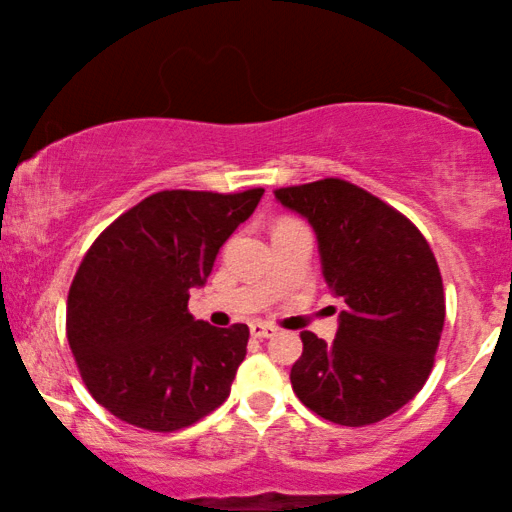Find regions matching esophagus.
<instances>
[{
	"label": "esophagus",
	"mask_w": 512,
	"mask_h": 512,
	"mask_svg": "<svg viewBox=\"0 0 512 512\" xmlns=\"http://www.w3.org/2000/svg\"><path fill=\"white\" fill-rule=\"evenodd\" d=\"M249 331L254 338H270V335L277 333V328L270 324H263V321H254V324L249 326Z\"/></svg>",
	"instance_id": "34e87169"
}]
</instances>
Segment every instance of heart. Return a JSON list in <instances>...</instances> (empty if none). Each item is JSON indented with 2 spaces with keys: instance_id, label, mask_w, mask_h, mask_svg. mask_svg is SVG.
<instances>
[{
  "instance_id": "1",
  "label": "heart",
  "mask_w": 512,
  "mask_h": 512,
  "mask_svg": "<svg viewBox=\"0 0 512 512\" xmlns=\"http://www.w3.org/2000/svg\"><path fill=\"white\" fill-rule=\"evenodd\" d=\"M284 223H293V221H289V219H284V221H279V226H284Z\"/></svg>"
}]
</instances>
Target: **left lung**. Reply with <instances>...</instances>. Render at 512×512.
Segmentation results:
<instances>
[{"label": "left lung", "instance_id": "obj_1", "mask_svg": "<svg viewBox=\"0 0 512 512\" xmlns=\"http://www.w3.org/2000/svg\"><path fill=\"white\" fill-rule=\"evenodd\" d=\"M275 198L310 221L326 284L345 300L331 345L300 333L293 391L333 424L382 422L433 368L445 324L436 256L408 216L345 179L277 188Z\"/></svg>", "mask_w": 512, "mask_h": 512}]
</instances>
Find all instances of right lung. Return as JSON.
<instances>
[{"label": "right lung", "instance_id": "1", "mask_svg": "<svg viewBox=\"0 0 512 512\" xmlns=\"http://www.w3.org/2000/svg\"><path fill=\"white\" fill-rule=\"evenodd\" d=\"M261 195L153 193L86 251L69 286L67 340L88 391L121 422L172 433L228 398L249 328L195 321L188 291L205 284Z\"/></svg>", "mask_w": 512, "mask_h": 512}]
</instances>
